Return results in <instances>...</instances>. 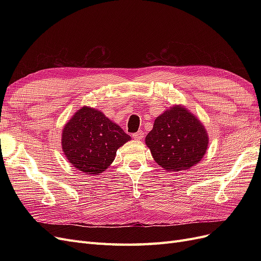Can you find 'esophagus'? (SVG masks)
<instances>
[{"mask_svg": "<svg viewBox=\"0 0 261 261\" xmlns=\"http://www.w3.org/2000/svg\"><path fill=\"white\" fill-rule=\"evenodd\" d=\"M144 137V132L143 130H138L136 133L133 134V138L135 140H141Z\"/></svg>", "mask_w": 261, "mask_h": 261, "instance_id": "34e87169", "label": "esophagus"}]
</instances>
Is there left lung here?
I'll return each instance as SVG.
<instances>
[{
	"mask_svg": "<svg viewBox=\"0 0 261 261\" xmlns=\"http://www.w3.org/2000/svg\"><path fill=\"white\" fill-rule=\"evenodd\" d=\"M155 162L167 171L187 170L206 153L208 136L200 121L183 107L158 116L146 137Z\"/></svg>",
	"mask_w": 261,
	"mask_h": 261,
	"instance_id": "1",
	"label": "left lung"
}]
</instances>
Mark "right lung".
Returning a JSON list of instances; mask_svg holds the SVG:
<instances>
[{"label":"right lung","mask_w":261,"mask_h":261,"mask_svg":"<svg viewBox=\"0 0 261 261\" xmlns=\"http://www.w3.org/2000/svg\"><path fill=\"white\" fill-rule=\"evenodd\" d=\"M130 139L120 126L97 110L84 107L65 125L62 147L68 161L87 174H99Z\"/></svg>","instance_id":"1"}]
</instances>
